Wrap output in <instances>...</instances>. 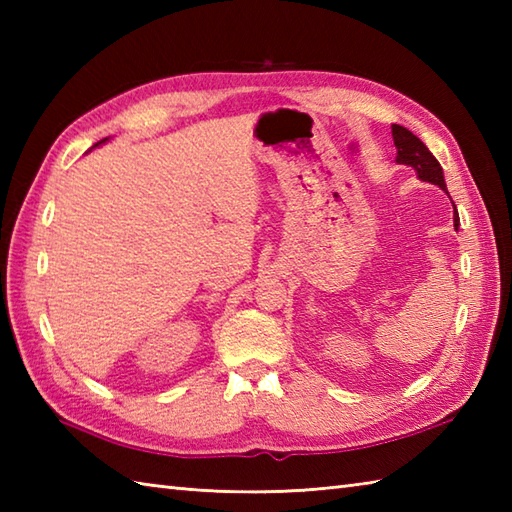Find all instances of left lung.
<instances>
[{"label":"left lung","mask_w":512,"mask_h":512,"mask_svg":"<svg viewBox=\"0 0 512 512\" xmlns=\"http://www.w3.org/2000/svg\"><path fill=\"white\" fill-rule=\"evenodd\" d=\"M391 136H394L398 165H407L411 169H416L418 178L422 182L438 184L442 191H447V184H444V173H442L440 162L436 160V156L431 154L427 145H424L418 136H413L409 129L402 127V125H391ZM453 209H455V204H453ZM453 222H455V231H458V226H460L458 209H455Z\"/></svg>","instance_id":"8db88e82"}]
</instances>
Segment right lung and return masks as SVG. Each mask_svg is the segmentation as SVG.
I'll use <instances>...</instances> for the list:
<instances>
[{"instance_id":"1","label":"right lung","mask_w":512,"mask_h":512,"mask_svg":"<svg viewBox=\"0 0 512 512\" xmlns=\"http://www.w3.org/2000/svg\"><path fill=\"white\" fill-rule=\"evenodd\" d=\"M105 140H107V138H103V140H99V143H96V145H94V147H99V145H101V143H105Z\"/></svg>"}]
</instances>
